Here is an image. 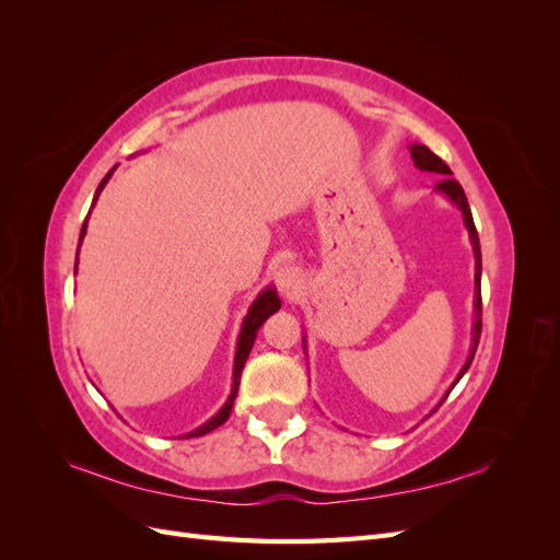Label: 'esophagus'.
Listing matches in <instances>:
<instances>
[{
  "label": "esophagus",
  "instance_id": "34e87169",
  "mask_svg": "<svg viewBox=\"0 0 560 560\" xmlns=\"http://www.w3.org/2000/svg\"><path fill=\"white\" fill-rule=\"evenodd\" d=\"M276 284H278V290L284 299H290V301L299 299V294L303 290L301 270L294 268V266H282L276 273Z\"/></svg>",
  "mask_w": 560,
  "mask_h": 560
}]
</instances>
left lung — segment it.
Listing matches in <instances>:
<instances>
[{"label": "left lung", "mask_w": 560, "mask_h": 560, "mask_svg": "<svg viewBox=\"0 0 560 560\" xmlns=\"http://www.w3.org/2000/svg\"><path fill=\"white\" fill-rule=\"evenodd\" d=\"M409 149H411V159H413L418 171L444 175V179L434 186V191L446 196V198L453 202V206L463 212V222H465V226H467V231H469V243H471V249H474V270H477V273H474V325H471V346H469V354H467V360H465V364H463V369H460V374L455 376L453 385L448 387V393H451V389L457 385V381H460V378L467 374V369H469V364H471V360H474V352H477V346H479V336H481V245H479V233H477V226H474L471 210H469V202H467V196H465V191H463V186L457 184L453 177H448V175H453L451 167H448L442 159H439L436 154H432V151H430L425 144H411ZM303 352H306V336H303ZM448 393L444 395V399L448 397ZM444 399L436 404V409L444 404ZM436 409H434V411H436Z\"/></svg>", "instance_id": "obj_1"}]
</instances>
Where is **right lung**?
I'll return each instance as SVG.
<instances>
[{
    "label": "right lung",
    "instance_id": "right-lung-1",
    "mask_svg": "<svg viewBox=\"0 0 560 560\" xmlns=\"http://www.w3.org/2000/svg\"><path fill=\"white\" fill-rule=\"evenodd\" d=\"M116 167H118V163L105 175V179L97 184L95 196H93V206L97 202L100 191L105 189V184L109 182V177L114 175ZM93 206H91V210H93ZM89 217H91V212H89ZM89 217L83 219V226H81V233H79L74 276H77V264H79V249H81V243H83V235H86V229H89ZM278 311H280V296H278V292H276V287H266V290L259 292V296L252 301V306H249V311H247V315H245V319H243V327H241V334H238V348H235V358H233V385H231V395H229V399L224 401L222 409H219L208 422H202L200 428H196L194 432L184 434V436H202V434H208V432L217 430L219 425H224V422L229 420L231 409H233V401H235V395H238L243 366H245V362H247V358H249V350H252V346H254V338H257V331H259V327L264 325V322H266L270 315H273V313H278Z\"/></svg>",
    "mask_w": 560,
    "mask_h": 560
}]
</instances>
